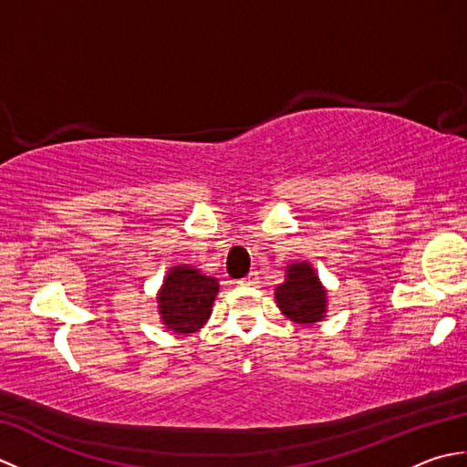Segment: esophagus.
Wrapping results in <instances>:
<instances>
[{
    "label": "esophagus",
    "instance_id": "1",
    "mask_svg": "<svg viewBox=\"0 0 467 467\" xmlns=\"http://www.w3.org/2000/svg\"><path fill=\"white\" fill-rule=\"evenodd\" d=\"M261 283V276H259V273L256 271H253V273H249L244 276V279L241 281V285H246V286H256Z\"/></svg>",
    "mask_w": 467,
    "mask_h": 467
}]
</instances>
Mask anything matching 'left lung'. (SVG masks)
Instances as JSON below:
<instances>
[{
    "label": "left lung",
    "instance_id": "1",
    "mask_svg": "<svg viewBox=\"0 0 467 467\" xmlns=\"http://www.w3.org/2000/svg\"><path fill=\"white\" fill-rule=\"evenodd\" d=\"M275 301L285 317L301 325L323 321L327 313V291L309 263L286 266V279L275 289Z\"/></svg>",
    "mask_w": 467,
    "mask_h": 467
}]
</instances>
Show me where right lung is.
Returning a JSON list of instances; mask_svg holds the SVG:
<instances>
[{"label": "right lung", "instance_id": "1", "mask_svg": "<svg viewBox=\"0 0 467 467\" xmlns=\"http://www.w3.org/2000/svg\"><path fill=\"white\" fill-rule=\"evenodd\" d=\"M216 293L218 281L214 276H206L188 265L172 266L156 296L166 329L174 333L202 329L213 313Z\"/></svg>", "mask_w": 467, "mask_h": 467}]
</instances>
